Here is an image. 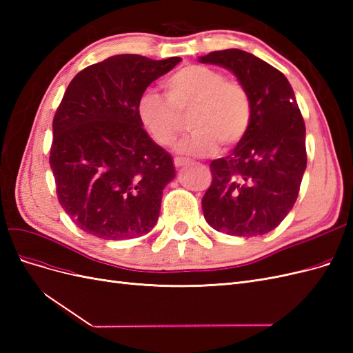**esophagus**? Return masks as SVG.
<instances>
[{
  "label": "esophagus",
  "instance_id": "esophagus-1",
  "mask_svg": "<svg viewBox=\"0 0 353 353\" xmlns=\"http://www.w3.org/2000/svg\"><path fill=\"white\" fill-rule=\"evenodd\" d=\"M174 163H175L176 168H183V166L190 163V160L188 159H183V157H175L174 159Z\"/></svg>",
  "mask_w": 353,
  "mask_h": 353
}]
</instances>
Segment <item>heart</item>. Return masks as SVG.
Segmentation results:
<instances>
[{"instance_id":"heart-1","label":"heart","mask_w":353,"mask_h":353,"mask_svg":"<svg viewBox=\"0 0 353 353\" xmlns=\"http://www.w3.org/2000/svg\"><path fill=\"white\" fill-rule=\"evenodd\" d=\"M165 94L147 91L138 101V117L144 130L162 147L172 145L183 130L181 117L190 114L191 135L175 150L185 156H210L219 143L239 144L252 121L249 92L237 81L205 65H187L168 77Z\"/></svg>"}]
</instances>
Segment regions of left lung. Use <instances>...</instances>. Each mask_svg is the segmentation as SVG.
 I'll list each match as a JSON object with an SVG mask.
<instances>
[{
  "mask_svg": "<svg viewBox=\"0 0 353 353\" xmlns=\"http://www.w3.org/2000/svg\"><path fill=\"white\" fill-rule=\"evenodd\" d=\"M230 70L248 90L252 121L227 157L212 160V184L201 200L209 225L230 236H262L293 209L306 169L305 122L290 82L248 51L199 57Z\"/></svg>",
  "mask_w": 353,
  "mask_h": 353,
  "instance_id": "1",
  "label": "left lung"
}]
</instances>
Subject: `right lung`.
I'll return each instance as SVG.
<instances>
[{
    "instance_id": "obj_1",
    "label": "right lung",
    "mask_w": 353,
    "mask_h": 353,
    "mask_svg": "<svg viewBox=\"0 0 353 353\" xmlns=\"http://www.w3.org/2000/svg\"><path fill=\"white\" fill-rule=\"evenodd\" d=\"M181 57L117 54L72 79L52 121L50 166L61 208L105 240L143 236L159 219L174 160L145 132L138 101Z\"/></svg>"
}]
</instances>
